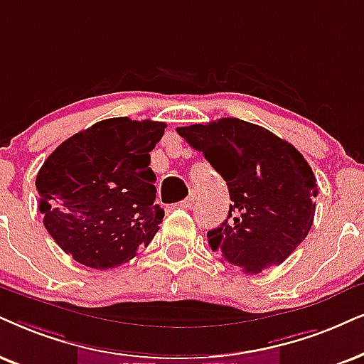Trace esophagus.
<instances>
[{
  "label": "esophagus",
  "mask_w": 364,
  "mask_h": 364,
  "mask_svg": "<svg viewBox=\"0 0 364 364\" xmlns=\"http://www.w3.org/2000/svg\"><path fill=\"white\" fill-rule=\"evenodd\" d=\"M195 200H196V195L195 193H190V196L186 198V200H183V201H179V208H191L193 206V203H195Z\"/></svg>",
  "instance_id": "1"
}]
</instances>
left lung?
I'll return each mask as SVG.
<instances>
[{
	"label": "left lung",
	"instance_id": "obj_1",
	"mask_svg": "<svg viewBox=\"0 0 364 364\" xmlns=\"http://www.w3.org/2000/svg\"><path fill=\"white\" fill-rule=\"evenodd\" d=\"M176 131L227 181L232 205L227 220L206 233L211 250L245 274L282 264L314 222L317 183L304 156L237 117Z\"/></svg>",
	"mask_w": 364,
	"mask_h": 364
}]
</instances>
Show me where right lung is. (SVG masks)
I'll use <instances>...</instances> for the list:
<instances>
[{
  "mask_svg": "<svg viewBox=\"0 0 364 364\" xmlns=\"http://www.w3.org/2000/svg\"><path fill=\"white\" fill-rule=\"evenodd\" d=\"M164 122L112 117L63 141L36 174L38 210L57 245L79 264L107 270L153 240L156 205L149 153Z\"/></svg>",
  "mask_w": 364,
  "mask_h": 364,
  "instance_id": "add662e5",
  "label": "right lung"
}]
</instances>
